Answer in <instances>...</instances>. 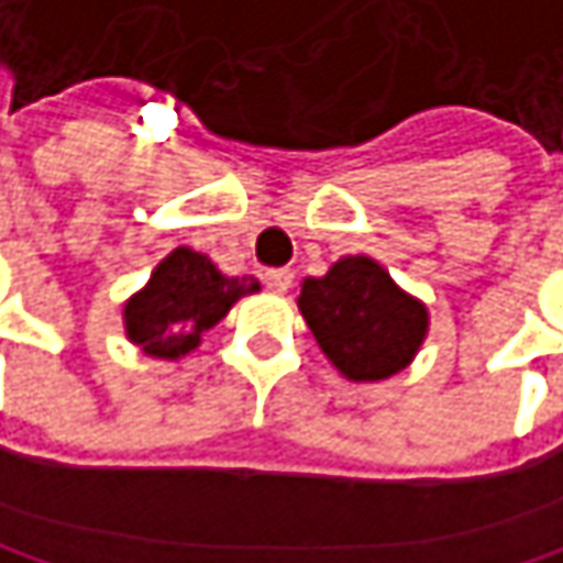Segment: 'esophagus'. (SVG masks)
Returning a JSON list of instances; mask_svg holds the SVG:
<instances>
[{
	"mask_svg": "<svg viewBox=\"0 0 563 563\" xmlns=\"http://www.w3.org/2000/svg\"><path fill=\"white\" fill-rule=\"evenodd\" d=\"M264 283L274 289V292H286L289 286H292V271H286V267H277V271H267L264 274Z\"/></svg>",
	"mask_w": 563,
	"mask_h": 563,
	"instance_id": "obj_1",
	"label": "esophagus"
}]
</instances>
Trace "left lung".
<instances>
[{"instance_id": "1", "label": "left lung", "mask_w": 563, "mask_h": 563, "mask_svg": "<svg viewBox=\"0 0 563 563\" xmlns=\"http://www.w3.org/2000/svg\"><path fill=\"white\" fill-rule=\"evenodd\" d=\"M296 302L325 357L354 384L409 367L429 332V309L364 254L341 257L325 277H306Z\"/></svg>"}]
</instances>
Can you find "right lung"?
I'll list each match as a JSON object with an SVG mask.
<instances>
[{"label": "right lung", "mask_w": 563, "mask_h": 563, "mask_svg": "<svg viewBox=\"0 0 563 563\" xmlns=\"http://www.w3.org/2000/svg\"><path fill=\"white\" fill-rule=\"evenodd\" d=\"M257 289L254 277H225L206 254L177 247L125 302V334L151 357L179 361L199 347L202 334L219 325L241 296Z\"/></svg>", "instance_id": "add662e5"}]
</instances>
